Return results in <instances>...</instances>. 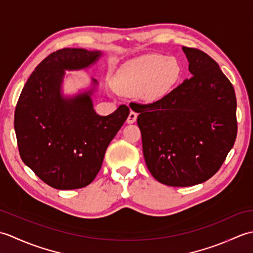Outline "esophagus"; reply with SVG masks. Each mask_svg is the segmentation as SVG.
Returning <instances> with one entry per match:
<instances>
[{
    "instance_id": "34e87169",
    "label": "esophagus",
    "mask_w": 253,
    "mask_h": 253,
    "mask_svg": "<svg viewBox=\"0 0 253 253\" xmlns=\"http://www.w3.org/2000/svg\"><path fill=\"white\" fill-rule=\"evenodd\" d=\"M136 120H137V113L131 111V112L129 113V115H128L127 123H128V124H133V123L136 122Z\"/></svg>"
}]
</instances>
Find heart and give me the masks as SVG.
Listing matches in <instances>:
<instances>
[{
  "instance_id": "obj_1",
  "label": "heart",
  "mask_w": 253,
  "mask_h": 253,
  "mask_svg": "<svg viewBox=\"0 0 253 253\" xmlns=\"http://www.w3.org/2000/svg\"><path fill=\"white\" fill-rule=\"evenodd\" d=\"M180 75L181 66L175 57L148 54L124 64L116 73L114 82L123 94H140L153 101L168 93Z\"/></svg>"
}]
</instances>
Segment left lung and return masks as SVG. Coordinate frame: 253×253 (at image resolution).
<instances>
[{"label": "left lung", "instance_id": "obj_1", "mask_svg": "<svg viewBox=\"0 0 253 253\" xmlns=\"http://www.w3.org/2000/svg\"><path fill=\"white\" fill-rule=\"evenodd\" d=\"M190 78L139 113L146 164L155 179L173 187L201 184L216 173L237 136L233 84L206 53L182 46Z\"/></svg>", "mask_w": 253, "mask_h": 253}]
</instances>
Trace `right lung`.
<instances>
[{
	"label": "right lung",
	"mask_w": 253,
	"mask_h": 253,
	"mask_svg": "<svg viewBox=\"0 0 253 253\" xmlns=\"http://www.w3.org/2000/svg\"><path fill=\"white\" fill-rule=\"evenodd\" d=\"M101 51L66 49L45 57L27 80L16 105L14 127L20 158L45 184L60 190L93 181L110 142L129 115L121 105L107 116L96 114L92 95L98 82L74 95L63 93L66 72L87 69Z\"/></svg>",
	"instance_id": "add662e5"
}]
</instances>
